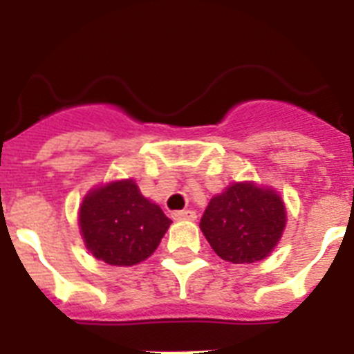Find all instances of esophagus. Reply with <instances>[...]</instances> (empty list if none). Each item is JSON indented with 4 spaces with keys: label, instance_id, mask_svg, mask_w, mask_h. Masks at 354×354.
<instances>
[{
    "label": "esophagus",
    "instance_id": "obj_1",
    "mask_svg": "<svg viewBox=\"0 0 354 354\" xmlns=\"http://www.w3.org/2000/svg\"><path fill=\"white\" fill-rule=\"evenodd\" d=\"M171 218L174 220H189L193 221L196 218L195 211H189V209H186V211H175L174 214H171Z\"/></svg>",
    "mask_w": 354,
    "mask_h": 354
}]
</instances>
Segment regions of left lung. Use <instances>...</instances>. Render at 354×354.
Masks as SVG:
<instances>
[{
	"mask_svg": "<svg viewBox=\"0 0 354 354\" xmlns=\"http://www.w3.org/2000/svg\"><path fill=\"white\" fill-rule=\"evenodd\" d=\"M286 223L282 196L273 187L245 180L212 196L200 230L218 257L232 264H252L277 248Z\"/></svg>",
	"mask_w": 354,
	"mask_h": 354,
	"instance_id": "8db88e82",
	"label": "left lung"
}]
</instances>
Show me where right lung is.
<instances>
[{
    "label": "right lung",
    "mask_w": 354,
    "mask_h": 354,
    "mask_svg": "<svg viewBox=\"0 0 354 354\" xmlns=\"http://www.w3.org/2000/svg\"><path fill=\"white\" fill-rule=\"evenodd\" d=\"M77 223L93 257L111 266H134L156 252L171 220L133 179H122L90 189Z\"/></svg>",
    "instance_id": "add662e5"
}]
</instances>
